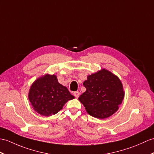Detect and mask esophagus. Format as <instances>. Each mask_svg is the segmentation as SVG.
Returning a JSON list of instances; mask_svg holds the SVG:
<instances>
[{"label": "esophagus", "mask_w": 154, "mask_h": 154, "mask_svg": "<svg viewBox=\"0 0 154 154\" xmlns=\"http://www.w3.org/2000/svg\"><path fill=\"white\" fill-rule=\"evenodd\" d=\"M73 94H74L76 98H78L79 96V95H80V92H79V91H75V92H74Z\"/></svg>", "instance_id": "34e87169"}]
</instances>
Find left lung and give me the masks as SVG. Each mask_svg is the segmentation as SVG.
I'll list each match as a JSON object with an SVG mask.
<instances>
[{"label": "left lung", "instance_id": "obj_1", "mask_svg": "<svg viewBox=\"0 0 154 154\" xmlns=\"http://www.w3.org/2000/svg\"><path fill=\"white\" fill-rule=\"evenodd\" d=\"M83 85L86 91L79 97V100L89 115L105 119L119 109L125 92L119 77L111 71L102 69L89 75Z\"/></svg>", "mask_w": 154, "mask_h": 154}]
</instances>
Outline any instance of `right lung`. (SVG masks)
<instances>
[{"label": "right lung", "mask_w": 154, "mask_h": 154, "mask_svg": "<svg viewBox=\"0 0 154 154\" xmlns=\"http://www.w3.org/2000/svg\"><path fill=\"white\" fill-rule=\"evenodd\" d=\"M75 97L65 86L58 83L55 75L46 74L31 85L28 98L33 109L43 116L55 115L65 103Z\"/></svg>", "instance_id": "add662e5"}]
</instances>
